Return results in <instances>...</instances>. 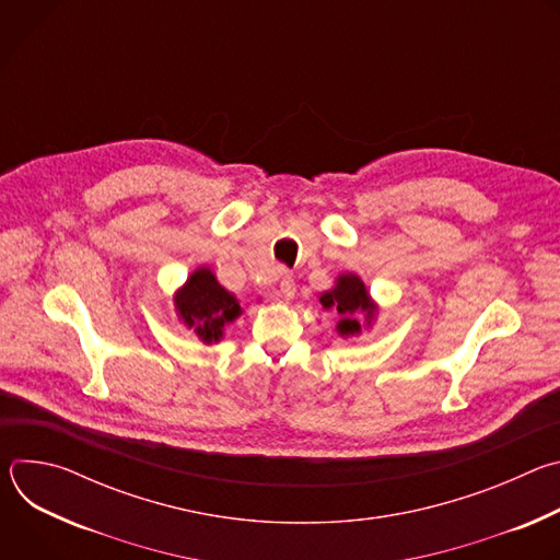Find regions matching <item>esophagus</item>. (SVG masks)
<instances>
[{"instance_id": "1", "label": "esophagus", "mask_w": 560, "mask_h": 560, "mask_svg": "<svg viewBox=\"0 0 560 560\" xmlns=\"http://www.w3.org/2000/svg\"><path fill=\"white\" fill-rule=\"evenodd\" d=\"M279 292H281V296H283L285 301H290V299L296 294V283H294V279H292L290 275H283V277H281Z\"/></svg>"}]
</instances>
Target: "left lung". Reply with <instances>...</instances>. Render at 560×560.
Masks as SVG:
<instances>
[{
	"instance_id": "left-lung-1",
	"label": "left lung",
	"mask_w": 560,
	"mask_h": 560,
	"mask_svg": "<svg viewBox=\"0 0 560 560\" xmlns=\"http://www.w3.org/2000/svg\"><path fill=\"white\" fill-rule=\"evenodd\" d=\"M318 303L339 314L337 335L341 339H357L363 330H372L378 316V303L372 299L363 279L354 272H341L330 290L318 294Z\"/></svg>"
}]
</instances>
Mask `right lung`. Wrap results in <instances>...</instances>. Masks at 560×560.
<instances>
[{"label":"right lung","mask_w":560,"mask_h":560,"mask_svg":"<svg viewBox=\"0 0 560 560\" xmlns=\"http://www.w3.org/2000/svg\"><path fill=\"white\" fill-rule=\"evenodd\" d=\"M173 303L179 324L195 332L203 346L219 343L225 328L244 314L238 299L217 281L208 266H199L188 275L184 285L175 290Z\"/></svg>","instance_id":"add662e5"}]
</instances>
